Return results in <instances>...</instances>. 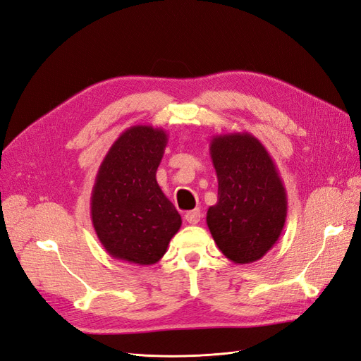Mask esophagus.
<instances>
[{
	"label": "esophagus",
	"mask_w": 361,
	"mask_h": 361,
	"mask_svg": "<svg viewBox=\"0 0 361 361\" xmlns=\"http://www.w3.org/2000/svg\"><path fill=\"white\" fill-rule=\"evenodd\" d=\"M185 220H187L190 224H197L202 220L200 209H192V211L185 214Z\"/></svg>",
	"instance_id": "esophagus-1"
}]
</instances>
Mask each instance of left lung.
<instances>
[{"label": "left lung", "instance_id": "left-lung-1", "mask_svg": "<svg viewBox=\"0 0 361 361\" xmlns=\"http://www.w3.org/2000/svg\"><path fill=\"white\" fill-rule=\"evenodd\" d=\"M209 150L218 202L207 209L206 224L228 260L253 264L277 244L285 227V185L276 162L253 134L214 135Z\"/></svg>", "mask_w": 361, "mask_h": 361}]
</instances>
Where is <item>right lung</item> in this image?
<instances>
[{"mask_svg":"<svg viewBox=\"0 0 361 361\" xmlns=\"http://www.w3.org/2000/svg\"><path fill=\"white\" fill-rule=\"evenodd\" d=\"M169 143L162 128L130 126L114 141L97 170L90 197L94 232L106 253L134 265L166 255L182 218L157 182Z\"/></svg>","mask_w":361,"mask_h":361,"instance_id":"add662e5","label":"right lung"}]
</instances>
